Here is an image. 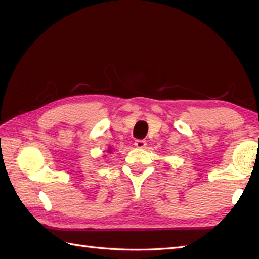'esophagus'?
Wrapping results in <instances>:
<instances>
[{
    "label": "esophagus",
    "instance_id": "34e87169",
    "mask_svg": "<svg viewBox=\"0 0 259 259\" xmlns=\"http://www.w3.org/2000/svg\"><path fill=\"white\" fill-rule=\"evenodd\" d=\"M135 146L137 148H139V149H142V148H145L147 146V142L145 140H136Z\"/></svg>",
    "mask_w": 259,
    "mask_h": 259
}]
</instances>
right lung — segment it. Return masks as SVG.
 Wrapping results in <instances>:
<instances>
[{"instance_id": "right-lung-1", "label": "right lung", "mask_w": 259, "mask_h": 259, "mask_svg": "<svg viewBox=\"0 0 259 259\" xmlns=\"http://www.w3.org/2000/svg\"><path fill=\"white\" fill-rule=\"evenodd\" d=\"M108 152H109V153H110V152H111V149H109V150H108Z\"/></svg>"}]
</instances>
